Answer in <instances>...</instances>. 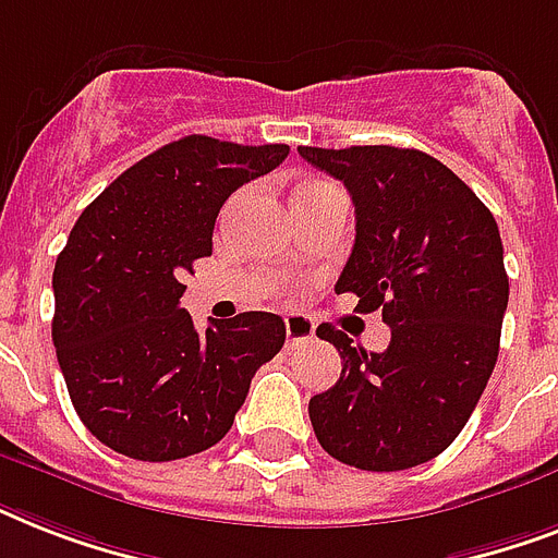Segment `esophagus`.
Returning <instances> with one entry per match:
<instances>
[{
    "instance_id": "esophagus-1",
    "label": "esophagus",
    "mask_w": 558,
    "mask_h": 558,
    "mask_svg": "<svg viewBox=\"0 0 558 558\" xmlns=\"http://www.w3.org/2000/svg\"><path fill=\"white\" fill-rule=\"evenodd\" d=\"M283 324H287V348H301L306 341H313V318H306L301 313H287L283 315Z\"/></svg>"
}]
</instances>
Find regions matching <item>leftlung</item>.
<instances>
[{
  "instance_id": "obj_1",
  "label": "left lung",
  "mask_w": 558,
  "mask_h": 558,
  "mask_svg": "<svg viewBox=\"0 0 558 558\" xmlns=\"http://www.w3.org/2000/svg\"><path fill=\"white\" fill-rule=\"evenodd\" d=\"M356 205V243L336 292L381 310V353L322 324L341 376L310 399L322 449L367 472L420 466L449 449L493 376L510 298L498 222L442 161L405 147H298Z\"/></svg>"
}]
</instances>
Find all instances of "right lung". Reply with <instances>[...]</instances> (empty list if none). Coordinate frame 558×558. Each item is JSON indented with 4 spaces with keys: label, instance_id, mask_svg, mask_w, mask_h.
I'll return each instance as SVG.
<instances>
[{
    "label": "right lung",
    "instance_id": "add662e5",
    "mask_svg": "<svg viewBox=\"0 0 558 558\" xmlns=\"http://www.w3.org/2000/svg\"><path fill=\"white\" fill-rule=\"evenodd\" d=\"M287 156V144L185 135L135 161L74 222L54 263L51 336L74 411L118 454L165 463L210 449L283 348L280 315L196 332L179 298L228 196Z\"/></svg>",
    "mask_w": 558,
    "mask_h": 558
}]
</instances>
